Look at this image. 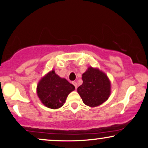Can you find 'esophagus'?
Masks as SVG:
<instances>
[{
    "instance_id": "esophagus-1",
    "label": "esophagus",
    "mask_w": 148,
    "mask_h": 148,
    "mask_svg": "<svg viewBox=\"0 0 148 148\" xmlns=\"http://www.w3.org/2000/svg\"><path fill=\"white\" fill-rule=\"evenodd\" d=\"M72 84H74V86H75V88H76H76H77V87H78V84H77V83H76V82H72Z\"/></svg>"
}]
</instances>
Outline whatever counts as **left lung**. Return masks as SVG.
Wrapping results in <instances>:
<instances>
[{
	"mask_svg": "<svg viewBox=\"0 0 148 148\" xmlns=\"http://www.w3.org/2000/svg\"><path fill=\"white\" fill-rule=\"evenodd\" d=\"M83 83L77 91L85 105L96 107L104 103L111 93V83L105 73L92 67L82 74Z\"/></svg>",
	"mask_w": 148,
	"mask_h": 148,
	"instance_id": "8db88e82",
	"label": "left lung"
}]
</instances>
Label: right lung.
Listing matches in <instances>:
<instances>
[{"mask_svg":"<svg viewBox=\"0 0 148 148\" xmlns=\"http://www.w3.org/2000/svg\"><path fill=\"white\" fill-rule=\"evenodd\" d=\"M74 89L73 84L52 70L41 78L36 91L40 101L46 107L58 109L64 106L68 95Z\"/></svg>","mask_w":148,"mask_h":148,"instance_id":"add662e5","label":"right lung"}]
</instances>
